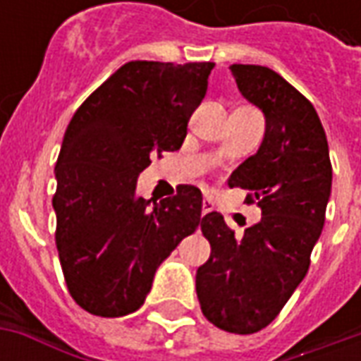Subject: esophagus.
Wrapping results in <instances>:
<instances>
[{
	"label": "esophagus",
	"mask_w": 361,
	"mask_h": 361,
	"mask_svg": "<svg viewBox=\"0 0 361 361\" xmlns=\"http://www.w3.org/2000/svg\"><path fill=\"white\" fill-rule=\"evenodd\" d=\"M212 209H214V203H212L211 199H209V197H207V199H203V214L211 212Z\"/></svg>",
	"instance_id": "1"
}]
</instances>
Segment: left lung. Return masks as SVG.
<instances>
[{"instance_id":"1","label":"left lung","mask_w":361,"mask_h":361,"mask_svg":"<svg viewBox=\"0 0 361 361\" xmlns=\"http://www.w3.org/2000/svg\"><path fill=\"white\" fill-rule=\"evenodd\" d=\"M238 89L265 114L259 150L235 168L228 185L250 191L261 220L235 235L220 212L201 219L211 257L197 269L203 315L235 334L265 329L310 269L323 224L333 166L313 104L263 66H230Z\"/></svg>"}]
</instances>
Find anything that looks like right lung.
I'll use <instances>...</instances> for the list:
<instances>
[{
    "label": "right lung",
    "mask_w": 361,
    "mask_h": 361,
    "mask_svg": "<svg viewBox=\"0 0 361 361\" xmlns=\"http://www.w3.org/2000/svg\"><path fill=\"white\" fill-rule=\"evenodd\" d=\"M212 67L129 61L67 126L51 199L56 245L69 294L92 315L139 310L160 263L201 224V189L178 185L150 207L137 178L150 157L180 149Z\"/></svg>",
    "instance_id": "1"
}]
</instances>
